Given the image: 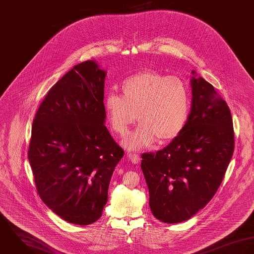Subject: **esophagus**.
<instances>
[{"instance_id":"1","label":"esophagus","mask_w":254,"mask_h":254,"mask_svg":"<svg viewBox=\"0 0 254 254\" xmlns=\"http://www.w3.org/2000/svg\"><path fill=\"white\" fill-rule=\"evenodd\" d=\"M128 158L129 160L133 163V164H138L140 162V156L136 153H129L128 154Z\"/></svg>"}]
</instances>
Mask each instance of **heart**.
Here are the masks:
<instances>
[{
	"instance_id": "heart-1",
	"label": "heart",
	"mask_w": 254,
	"mask_h": 254,
	"mask_svg": "<svg viewBox=\"0 0 254 254\" xmlns=\"http://www.w3.org/2000/svg\"><path fill=\"white\" fill-rule=\"evenodd\" d=\"M104 108L112 129L121 136L135 124L137 115L140 127L125 141L133 149L149 146L156 139L166 143L175 138L187 123L191 94L182 79L145 70L122 83L121 96L108 93Z\"/></svg>"
}]
</instances>
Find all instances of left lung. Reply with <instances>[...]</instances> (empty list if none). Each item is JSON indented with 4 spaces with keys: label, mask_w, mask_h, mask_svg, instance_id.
<instances>
[{
    "label": "left lung",
    "mask_w": 254,
    "mask_h": 254,
    "mask_svg": "<svg viewBox=\"0 0 254 254\" xmlns=\"http://www.w3.org/2000/svg\"><path fill=\"white\" fill-rule=\"evenodd\" d=\"M192 106L181 132L164 149L141 155L153 215L190 219L215 195L234 153L230 109L213 85L192 71Z\"/></svg>",
    "instance_id": "left-lung-1"
}]
</instances>
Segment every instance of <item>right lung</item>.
I'll list each match as a JSON object with an SVG mask.
<instances>
[{"instance_id":"right-lung-1","label":"right lung","mask_w":254,"mask_h":254,"mask_svg":"<svg viewBox=\"0 0 254 254\" xmlns=\"http://www.w3.org/2000/svg\"><path fill=\"white\" fill-rule=\"evenodd\" d=\"M105 76L92 60L74 66L50 89L32 126L28 159L37 192L76 225L101 217L125 154L104 125Z\"/></svg>"}]
</instances>
